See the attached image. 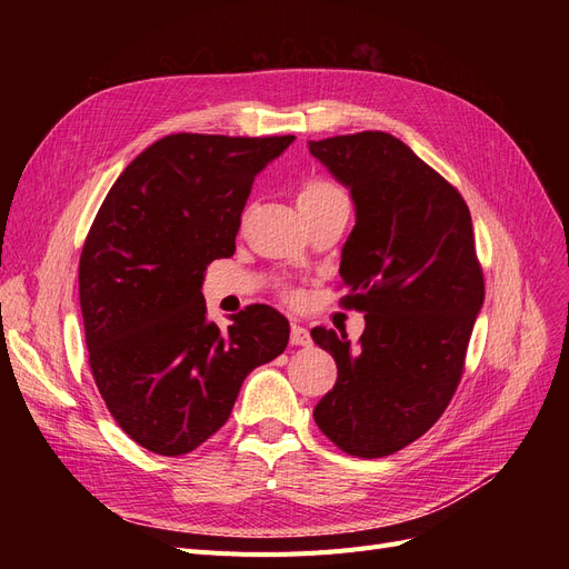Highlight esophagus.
<instances>
[{"instance_id":"34e87169","label":"esophagus","mask_w":569,"mask_h":569,"mask_svg":"<svg viewBox=\"0 0 569 569\" xmlns=\"http://www.w3.org/2000/svg\"><path fill=\"white\" fill-rule=\"evenodd\" d=\"M289 339H291V343H295V347H308V343H311V332H308L306 327H301V325H291Z\"/></svg>"}]
</instances>
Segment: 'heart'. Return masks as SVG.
Listing matches in <instances>:
<instances>
[{
    "label": "heart",
    "instance_id": "1",
    "mask_svg": "<svg viewBox=\"0 0 569 569\" xmlns=\"http://www.w3.org/2000/svg\"><path fill=\"white\" fill-rule=\"evenodd\" d=\"M339 201H347V194H343L337 184L327 180H308L297 194V203L303 216H313Z\"/></svg>",
    "mask_w": 569,
    "mask_h": 569
}]
</instances>
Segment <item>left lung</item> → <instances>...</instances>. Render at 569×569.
<instances>
[{
  "instance_id": "left-lung-1",
  "label": "left lung",
  "mask_w": 569,
  "mask_h": 569,
  "mask_svg": "<svg viewBox=\"0 0 569 569\" xmlns=\"http://www.w3.org/2000/svg\"><path fill=\"white\" fill-rule=\"evenodd\" d=\"M349 187L356 226L341 249L343 303L366 313L358 343L316 327L337 382L313 418L343 453L382 458L422 437L449 406L485 303L468 203L393 134L308 142Z\"/></svg>"
}]
</instances>
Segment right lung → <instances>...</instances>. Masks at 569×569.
I'll return each instance as SVG.
<instances>
[{
  "label": "right lung",
  "mask_w": 569,
  "mask_h": 569,
  "mask_svg": "<svg viewBox=\"0 0 569 569\" xmlns=\"http://www.w3.org/2000/svg\"><path fill=\"white\" fill-rule=\"evenodd\" d=\"M295 142L178 132L109 189L80 253V308L97 389L147 451L182 456L228 422L247 375L278 358L289 322L256 303L228 330L206 318V266L234 253L253 178Z\"/></svg>",
  "instance_id": "obj_1"
}]
</instances>
